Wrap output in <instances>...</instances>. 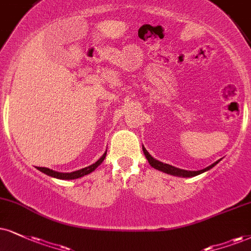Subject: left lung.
Here are the masks:
<instances>
[{
	"label": "left lung",
	"instance_id": "left-lung-1",
	"mask_svg": "<svg viewBox=\"0 0 251 251\" xmlns=\"http://www.w3.org/2000/svg\"><path fill=\"white\" fill-rule=\"evenodd\" d=\"M143 152L145 154V157H147L148 162L152 168H154L156 170H159V171L162 172H165V173H169V175H172V176H177V177H196V176L200 175V173H203L206 171H208V170H211L212 168H214V166L220 162V159L216 160L215 163H213L212 165L207 166L206 169H202V170H199V171H187V170H181V169H178V168H175V166L172 165H169V164H165V163H162L159 162V160L154 159L151 154L148 152L147 149L143 147Z\"/></svg>",
	"mask_w": 251,
	"mask_h": 251
}]
</instances>
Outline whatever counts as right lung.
Here are the masks:
<instances>
[{
	"instance_id": "add662e5",
	"label": "right lung",
	"mask_w": 251,
	"mask_h": 251,
	"mask_svg": "<svg viewBox=\"0 0 251 251\" xmlns=\"http://www.w3.org/2000/svg\"><path fill=\"white\" fill-rule=\"evenodd\" d=\"M106 154H107V151L102 154V157L99 160H97L94 164H92V165L87 166V168H83L81 170H78V171H74V172H66V173H63V172H57V171H53V170H50L48 168H37L39 170L40 172L45 173V175L50 176V177H53V178H57V179H64V180H71V179H78V178H81L83 176L88 175V173H91L94 171L95 169L98 168L100 164L103 162V159L106 158Z\"/></svg>"
}]
</instances>
